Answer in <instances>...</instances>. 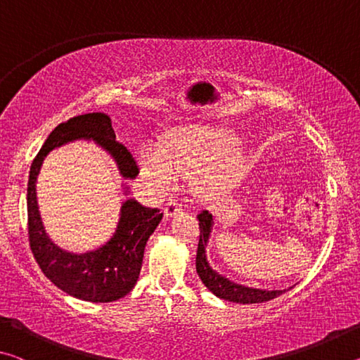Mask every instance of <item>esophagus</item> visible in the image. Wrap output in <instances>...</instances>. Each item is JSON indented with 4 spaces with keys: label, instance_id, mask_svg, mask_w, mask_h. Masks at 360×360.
Segmentation results:
<instances>
[{
    "label": "esophagus",
    "instance_id": "1",
    "mask_svg": "<svg viewBox=\"0 0 360 360\" xmlns=\"http://www.w3.org/2000/svg\"><path fill=\"white\" fill-rule=\"evenodd\" d=\"M179 211H182V205L178 202V200H169V202L165 205V210H163V212H165V217H173L174 214H178Z\"/></svg>",
    "mask_w": 360,
    "mask_h": 360
}]
</instances>
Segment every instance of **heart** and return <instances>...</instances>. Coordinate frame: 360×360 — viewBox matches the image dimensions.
Masks as SVG:
<instances>
[{
  "label": "heart",
  "instance_id": "heart-1",
  "mask_svg": "<svg viewBox=\"0 0 360 360\" xmlns=\"http://www.w3.org/2000/svg\"><path fill=\"white\" fill-rule=\"evenodd\" d=\"M236 143L238 135L224 127H182L169 133L162 148L154 143L143 144L138 162L157 191H168L176 172L193 173L195 188L212 197L233 188L248 172L249 157Z\"/></svg>",
  "mask_w": 360,
  "mask_h": 360
}]
</instances>
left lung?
<instances>
[{"mask_svg": "<svg viewBox=\"0 0 360 360\" xmlns=\"http://www.w3.org/2000/svg\"><path fill=\"white\" fill-rule=\"evenodd\" d=\"M198 219V227H200V240H198V249H197V260H195V265H197V273L200 279H202L203 284L208 288L212 294L216 297L222 298V300L235 302V303H264L268 300H273L278 295L284 294L289 289L284 290H262V289H252L246 288V285L236 284L230 281L222 275H219L217 271L212 270L210 266L208 260H206V251L205 248L208 245L210 233L212 229V214L208 211H202L197 216Z\"/></svg>", "mask_w": 360, "mask_h": 360, "instance_id": "8db88e82", "label": "left lung"}]
</instances>
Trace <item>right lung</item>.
I'll return each instance as SVG.
<instances>
[{"label":"right lung","mask_w":360,"mask_h":360,"mask_svg":"<svg viewBox=\"0 0 360 360\" xmlns=\"http://www.w3.org/2000/svg\"><path fill=\"white\" fill-rule=\"evenodd\" d=\"M81 138L94 139L108 150L125 179H135L139 173L130 150L115 141L111 119L106 114H82L60 124L49 135L30 168L27 188L30 248L42 273L66 294L85 302H115L135 288L146 243L160 224L163 212L158 208H146L130 198L122 205L117 229L106 245L85 254L66 252L53 245L41 222L36 202V178L49 152Z\"/></svg>","instance_id":"add662e5"}]
</instances>
